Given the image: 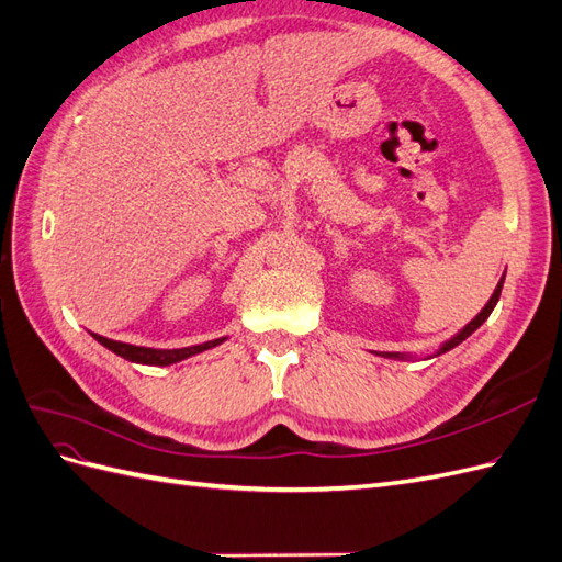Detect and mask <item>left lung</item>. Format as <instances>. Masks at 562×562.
Listing matches in <instances>:
<instances>
[{"label":"left lung","instance_id":"left-lung-1","mask_svg":"<svg viewBox=\"0 0 562 562\" xmlns=\"http://www.w3.org/2000/svg\"><path fill=\"white\" fill-rule=\"evenodd\" d=\"M502 285H504V277L499 279V283H497V288H495V293H492V297L487 300V304L485 307L475 314L467 326L459 330V333H454L450 339H446L443 345H440L434 353H427V356H415V353H403V351H375L378 356H382V359H394V361H407V359H434V356H440V353H446V351H450V349H454L457 345H462L464 339L471 335V333H475L479 330L483 323L487 321V316L492 314V310L497 307V302H499V295H502Z\"/></svg>","mask_w":562,"mask_h":562}]
</instances>
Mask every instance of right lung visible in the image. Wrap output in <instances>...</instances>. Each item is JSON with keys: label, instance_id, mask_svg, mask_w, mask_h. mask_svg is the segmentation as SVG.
I'll list each match as a JSON object with an SVG mask.
<instances>
[{"label": "right lung", "instance_id": "add662e5", "mask_svg": "<svg viewBox=\"0 0 562 562\" xmlns=\"http://www.w3.org/2000/svg\"><path fill=\"white\" fill-rule=\"evenodd\" d=\"M91 335L105 349L114 351L116 356H122V359H126L131 363H140V366H173V363L190 359V356H196L201 351L223 345L227 339V337H217V339H209V342H203V345L182 347V349H151V347H135V345H126V342H114V339H108V337L95 335V333H91Z\"/></svg>", "mask_w": 562, "mask_h": 562}]
</instances>
